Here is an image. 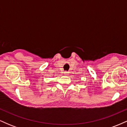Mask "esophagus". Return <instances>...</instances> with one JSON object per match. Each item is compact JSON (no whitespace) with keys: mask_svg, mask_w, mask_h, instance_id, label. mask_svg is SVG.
Listing matches in <instances>:
<instances>
[{"mask_svg":"<svg viewBox=\"0 0 127 127\" xmlns=\"http://www.w3.org/2000/svg\"><path fill=\"white\" fill-rule=\"evenodd\" d=\"M64 73L65 74V75H68V72H64Z\"/></svg>","mask_w":127,"mask_h":127,"instance_id":"34e87169","label":"esophagus"}]
</instances>
